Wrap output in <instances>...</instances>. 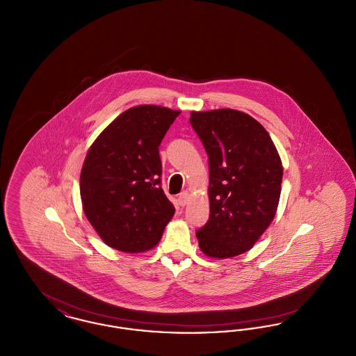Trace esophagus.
<instances>
[{
    "label": "esophagus",
    "mask_w": 356,
    "mask_h": 356,
    "mask_svg": "<svg viewBox=\"0 0 356 356\" xmlns=\"http://www.w3.org/2000/svg\"><path fill=\"white\" fill-rule=\"evenodd\" d=\"M188 192H183V193H180L179 195V197H177V203L180 207H186V204H188Z\"/></svg>",
    "instance_id": "34e87169"
}]
</instances>
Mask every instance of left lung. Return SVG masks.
Masks as SVG:
<instances>
[{"label": "left lung", "mask_w": 356, "mask_h": 356, "mask_svg": "<svg viewBox=\"0 0 356 356\" xmlns=\"http://www.w3.org/2000/svg\"><path fill=\"white\" fill-rule=\"evenodd\" d=\"M209 165V219L196 231L209 257L244 254L270 227L280 199L283 165L264 127L235 109L192 112Z\"/></svg>", "instance_id": "obj_1"}]
</instances>
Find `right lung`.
I'll use <instances>...</instances> for the list:
<instances>
[{
  "label": "right lung",
  "instance_id": "right-lung-1",
  "mask_svg": "<svg viewBox=\"0 0 356 356\" xmlns=\"http://www.w3.org/2000/svg\"><path fill=\"white\" fill-rule=\"evenodd\" d=\"M179 115L157 105L129 108L90 145L80 193L86 219L106 245L138 254L163 236L175 207L160 186L159 145Z\"/></svg>",
  "mask_w": 356,
  "mask_h": 356
}]
</instances>
